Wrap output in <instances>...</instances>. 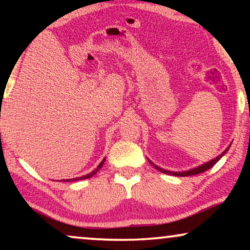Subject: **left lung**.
I'll use <instances>...</instances> for the list:
<instances>
[{"label": "left lung", "instance_id": "1", "mask_svg": "<svg viewBox=\"0 0 250 250\" xmlns=\"http://www.w3.org/2000/svg\"><path fill=\"white\" fill-rule=\"evenodd\" d=\"M230 146H231V145L229 146L228 148L225 149L224 151L221 153V155H218V156L216 157V158L211 159V160H209V162L203 164V165L194 167V168H191V169H188V170H183V172H172V170L164 169V168H162V167L157 166L156 164H153L150 159H148V162H149L150 164H151V165H152L153 167H155V168H156L157 170H159V172H162V173L168 174V175H173V176H190V175H196V174H200V173L205 172V170L211 168V167H213V166L215 165V164H216V163L218 162V160H220V159L222 158V157H223V156L225 155V153L228 152V150H229V148H230Z\"/></svg>", "mask_w": 250, "mask_h": 250}]
</instances>
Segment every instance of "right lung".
Here are the masks:
<instances>
[{"instance_id": "right-lung-1", "label": "right lung", "mask_w": 250, "mask_h": 250, "mask_svg": "<svg viewBox=\"0 0 250 250\" xmlns=\"http://www.w3.org/2000/svg\"><path fill=\"white\" fill-rule=\"evenodd\" d=\"M104 160H105V158H104L102 159V162L99 164L98 165V167L97 168H95L93 172H91V173H88V174H86V175H84V176H81V177H75V179H68V180H60V181H62V182H76V181H81V180H86V179H90V177H92L94 175V174H97L99 170H100V168L102 166H104Z\"/></svg>"}]
</instances>
